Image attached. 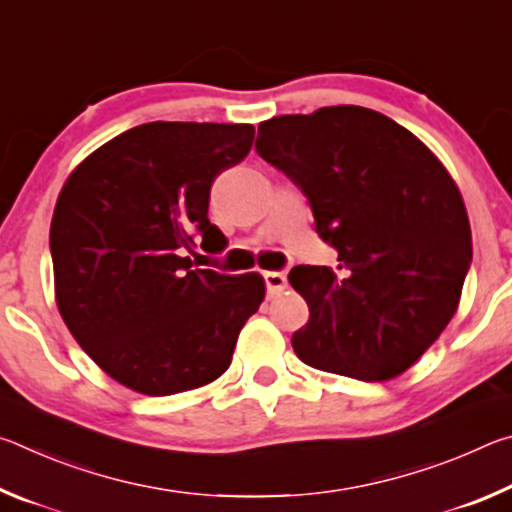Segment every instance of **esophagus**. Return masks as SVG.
I'll return each mask as SVG.
<instances>
[{
    "label": "esophagus",
    "instance_id": "34e87169",
    "mask_svg": "<svg viewBox=\"0 0 512 512\" xmlns=\"http://www.w3.org/2000/svg\"><path fill=\"white\" fill-rule=\"evenodd\" d=\"M264 282H266V293L268 296H280V293L287 289V275L280 271H266L264 273Z\"/></svg>",
    "mask_w": 512,
    "mask_h": 512
}]
</instances>
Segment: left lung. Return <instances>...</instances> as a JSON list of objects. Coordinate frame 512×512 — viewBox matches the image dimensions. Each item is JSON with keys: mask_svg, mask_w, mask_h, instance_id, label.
I'll use <instances>...</instances> for the list:
<instances>
[{"mask_svg": "<svg viewBox=\"0 0 512 512\" xmlns=\"http://www.w3.org/2000/svg\"><path fill=\"white\" fill-rule=\"evenodd\" d=\"M257 153L307 196L339 266H293L302 363L361 381L402 375L452 320L472 262L456 183L391 117L329 106L259 124Z\"/></svg>", "mask_w": 512, "mask_h": 512, "instance_id": "1", "label": "left lung"}]
</instances>
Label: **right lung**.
Masks as SVG:
<instances>
[{
    "instance_id": "obj_1",
    "label": "right lung",
    "mask_w": 512,
    "mask_h": 512,
    "mask_svg": "<svg viewBox=\"0 0 512 512\" xmlns=\"http://www.w3.org/2000/svg\"><path fill=\"white\" fill-rule=\"evenodd\" d=\"M250 124L151 121L112 137L60 189L49 246L56 302L88 357L131 391L173 395L221 377L266 296L259 273L201 266L223 250L207 219L221 171L246 158Z\"/></svg>"
}]
</instances>
